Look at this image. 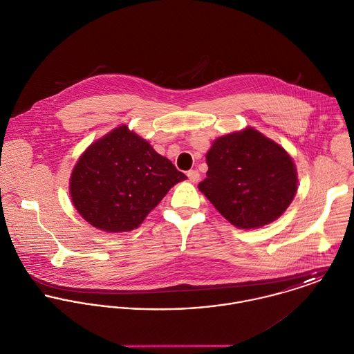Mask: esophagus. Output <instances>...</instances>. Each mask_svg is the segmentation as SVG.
Returning <instances> with one entry per match:
<instances>
[{
  "label": "esophagus",
  "instance_id": "1",
  "mask_svg": "<svg viewBox=\"0 0 354 354\" xmlns=\"http://www.w3.org/2000/svg\"><path fill=\"white\" fill-rule=\"evenodd\" d=\"M187 176H188V180H189L191 183H198V181L201 180V174H199L198 170H189V171L187 173Z\"/></svg>",
  "mask_w": 354,
  "mask_h": 354
}]
</instances>
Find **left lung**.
<instances>
[{
    "label": "left lung",
    "instance_id": "obj_1",
    "mask_svg": "<svg viewBox=\"0 0 354 354\" xmlns=\"http://www.w3.org/2000/svg\"><path fill=\"white\" fill-rule=\"evenodd\" d=\"M205 162L207 177L199 191L240 229H257L278 219L299 188L289 152L252 127L215 139Z\"/></svg>",
    "mask_w": 354,
    "mask_h": 354
}]
</instances>
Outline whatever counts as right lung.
Instances as JSON below:
<instances>
[{
    "mask_svg": "<svg viewBox=\"0 0 354 354\" xmlns=\"http://www.w3.org/2000/svg\"><path fill=\"white\" fill-rule=\"evenodd\" d=\"M185 178L146 139L120 125L80 155L69 195L91 226L122 233L139 227L170 188Z\"/></svg>",
    "mask_w": 354,
    "mask_h": 354,
    "instance_id": "1",
    "label": "right lung"
}]
</instances>
